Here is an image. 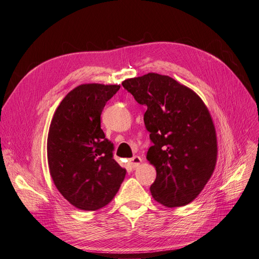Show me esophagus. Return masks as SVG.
I'll return each instance as SVG.
<instances>
[{"instance_id": "1", "label": "esophagus", "mask_w": 259, "mask_h": 259, "mask_svg": "<svg viewBox=\"0 0 259 259\" xmlns=\"http://www.w3.org/2000/svg\"><path fill=\"white\" fill-rule=\"evenodd\" d=\"M142 162H143V159L138 155H134L132 159H130V164L132 167H137L138 165H140V163Z\"/></svg>"}]
</instances>
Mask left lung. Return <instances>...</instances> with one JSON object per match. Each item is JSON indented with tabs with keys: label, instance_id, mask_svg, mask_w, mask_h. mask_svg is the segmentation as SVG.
<instances>
[{
	"label": "left lung",
	"instance_id": "obj_1",
	"mask_svg": "<svg viewBox=\"0 0 259 259\" xmlns=\"http://www.w3.org/2000/svg\"><path fill=\"white\" fill-rule=\"evenodd\" d=\"M140 105L153 145L147 160L155 167L153 199L167 207L189 204L216 166L217 137L207 107L197 93L173 77L147 73L122 82Z\"/></svg>",
	"mask_w": 259,
	"mask_h": 259
}]
</instances>
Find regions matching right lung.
<instances>
[{"label": "right lung", "instance_id": "add662e5", "mask_svg": "<svg viewBox=\"0 0 259 259\" xmlns=\"http://www.w3.org/2000/svg\"><path fill=\"white\" fill-rule=\"evenodd\" d=\"M120 85L81 84L61 100L48 136L50 173L70 204L97 210L112 201L126 169L113 159V144L100 128V114Z\"/></svg>", "mask_w": 259, "mask_h": 259}]
</instances>
